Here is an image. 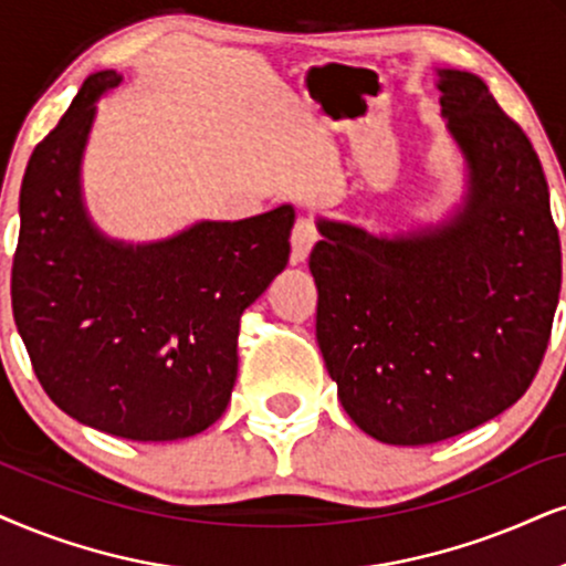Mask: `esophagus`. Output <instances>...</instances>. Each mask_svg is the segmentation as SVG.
<instances>
[{"label": "esophagus", "instance_id": "1", "mask_svg": "<svg viewBox=\"0 0 566 566\" xmlns=\"http://www.w3.org/2000/svg\"><path fill=\"white\" fill-rule=\"evenodd\" d=\"M290 242H292L290 261L297 266V263H303L307 255H311L313 245H316V242H318L316 224H313V221H307V219H300L297 224H295V230H292Z\"/></svg>", "mask_w": 566, "mask_h": 566}]
</instances>
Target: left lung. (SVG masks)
<instances>
[{
    "instance_id": "1",
    "label": "left lung",
    "mask_w": 566,
    "mask_h": 566,
    "mask_svg": "<svg viewBox=\"0 0 566 566\" xmlns=\"http://www.w3.org/2000/svg\"><path fill=\"white\" fill-rule=\"evenodd\" d=\"M464 192L441 221L368 232L316 219V339L353 423L423 447L525 395L562 290L559 232L527 135L475 73L436 70Z\"/></svg>"
}]
</instances>
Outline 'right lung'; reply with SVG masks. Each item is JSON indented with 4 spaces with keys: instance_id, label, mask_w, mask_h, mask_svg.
<instances>
[{
    "instance_id": "obj_1",
    "label": "right lung",
    "mask_w": 566,
    "mask_h": 566,
    "mask_svg": "<svg viewBox=\"0 0 566 566\" xmlns=\"http://www.w3.org/2000/svg\"><path fill=\"white\" fill-rule=\"evenodd\" d=\"M102 70L35 146L20 188L12 313L49 399L130 441H177L217 423L238 378L240 316L290 261V203L196 221L154 242L114 240L83 200Z\"/></svg>"
}]
</instances>
